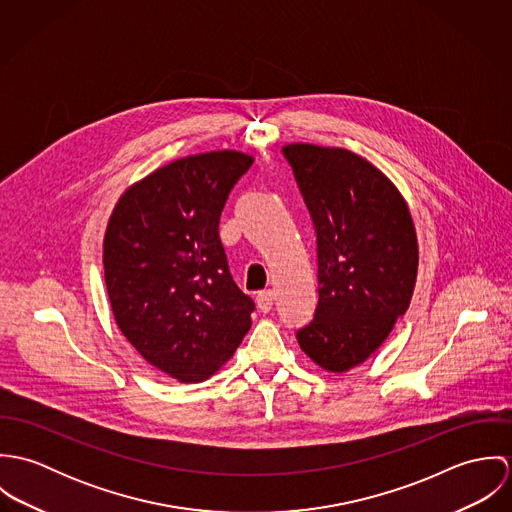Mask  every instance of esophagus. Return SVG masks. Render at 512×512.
Listing matches in <instances>:
<instances>
[{"label":"esophagus","mask_w":512,"mask_h":512,"mask_svg":"<svg viewBox=\"0 0 512 512\" xmlns=\"http://www.w3.org/2000/svg\"><path fill=\"white\" fill-rule=\"evenodd\" d=\"M256 303H258V307H260L264 313H268V311L274 307V292H272V290H264V292L258 293V295H256Z\"/></svg>","instance_id":"esophagus-1"}]
</instances>
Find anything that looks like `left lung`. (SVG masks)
I'll return each instance as SVG.
<instances>
[{
  "label": "left lung",
  "mask_w": 512,
  "mask_h": 512,
  "mask_svg": "<svg viewBox=\"0 0 512 512\" xmlns=\"http://www.w3.org/2000/svg\"><path fill=\"white\" fill-rule=\"evenodd\" d=\"M284 153L317 232L319 303L297 343L343 374L372 357L410 307L416 226L398 187L363 155L303 142Z\"/></svg>",
  "instance_id": "8db88e82"
}]
</instances>
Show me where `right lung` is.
Wrapping results in <instances>:
<instances>
[{
	"instance_id": "add662e5",
	"label": "right lung",
	"mask_w": 512,
	"mask_h": 512,
	"mask_svg": "<svg viewBox=\"0 0 512 512\" xmlns=\"http://www.w3.org/2000/svg\"><path fill=\"white\" fill-rule=\"evenodd\" d=\"M254 157L217 149L175 159L132 183L102 242L104 282L118 329L161 372L203 382L252 325L254 301L234 284L219 219Z\"/></svg>"
}]
</instances>
